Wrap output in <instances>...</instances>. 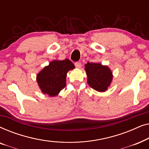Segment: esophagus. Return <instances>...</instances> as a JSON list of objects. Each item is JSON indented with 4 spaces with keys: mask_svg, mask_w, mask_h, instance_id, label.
<instances>
[{
    "mask_svg": "<svg viewBox=\"0 0 149 149\" xmlns=\"http://www.w3.org/2000/svg\"><path fill=\"white\" fill-rule=\"evenodd\" d=\"M74 65H75V66H76V68H80L81 66H82V64H81V62H76L74 64Z\"/></svg>",
    "mask_w": 149,
    "mask_h": 149,
    "instance_id": "esophagus-1",
    "label": "esophagus"
}]
</instances>
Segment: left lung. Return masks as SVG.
<instances>
[{"instance_id": "8db88e82", "label": "left lung", "mask_w": 149, "mask_h": 149, "mask_svg": "<svg viewBox=\"0 0 149 149\" xmlns=\"http://www.w3.org/2000/svg\"><path fill=\"white\" fill-rule=\"evenodd\" d=\"M85 70L87 76V83L91 88L99 92H104L113 81V72L108 66L100 63L87 62L85 64Z\"/></svg>"}]
</instances>
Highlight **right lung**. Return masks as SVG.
Listing matches in <instances>:
<instances>
[{"instance_id": "obj_1", "label": "right lung", "mask_w": 149, "mask_h": 149, "mask_svg": "<svg viewBox=\"0 0 149 149\" xmlns=\"http://www.w3.org/2000/svg\"><path fill=\"white\" fill-rule=\"evenodd\" d=\"M74 65L68 59L55 60L45 66L36 75L38 87L45 94L56 96L66 86L67 72L73 70Z\"/></svg>"}]
</instances>
